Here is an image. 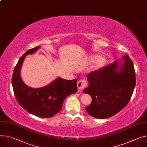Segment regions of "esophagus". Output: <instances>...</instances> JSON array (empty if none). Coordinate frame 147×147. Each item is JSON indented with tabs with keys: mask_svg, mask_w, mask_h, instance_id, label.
Segmentation results:
<instances>
[{
	"mask_svg": "<svg viewBox=\"0 0 147 147\" xmlns=\"http://www.w3.org/2000/svg\"><path fill=\"white\" fill-rule=\"evenodd\" d=\"M87 86V83L84 80H79L78 82H77V88L80 91H82L84 87H86Z\"/></svg>",
	"mask_w": 147,
	"mask_h": 147,
	"instance_id": "34e87169",
	"label": "esophagus"
}]
</instances>
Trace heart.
I'll use <instances>...</instances> for the list:
<instances>
[{"mask_svg": "<svg viewBox=\"0 0 147 147\" xmlns=\"http://www.w3.org/2000/svg\"><path fill=\"white\" fill-rule=\"evenodd\" d=\"M90 61L93 63H96V62L98 61L96 67V69H101L102 68H104L105 66L107 65V63H108V61H107V60L102 59V57L100 55H96V56H92L91 58L90 59Z\"/></svg>", "mask_w": 147, "mask_h": 147, "instance_id": "b5f03b06", "label": "heart"}]
</instances>
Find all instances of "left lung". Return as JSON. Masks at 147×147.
<instances>
[{
  "mask_svg": "<svg viewBox=\"0 0 147 147\" xmlns=\"http://www.w3.org/2000/svg\"><path fill=\"white\" fill-rule=\"evenodd\" d=\"M123 63L117 61L87 76L88 86L83 92L92 98L86 111L99 119L109 118L123 110L134 91L136 77L134 64L126 54Z\"/></svg>",
  "mask_w": 147,
  "mask_h": 147,
  "instance_id": "1",
  "label": "left lung"
}]
</instances>
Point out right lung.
Wrapping results in <instances>:
<instances>
[{
	"label": "right lung",
	"instance_id": "right-lung-1",
	"mask_svg": "<svg viewBox=\"0 0 147 147\" xmlns=\"http://www.w3.org/2000/svg\"><path fill=\"white\" fill-rule=\"evenodd\" d=\"M39 47L28 50L20 58L13 71L11 82L16 99L22 107L37 117L49 118L61 110L67 97L77 92V80H67L58 77L43 87L33 88L26 86L20 73L23 62L26 56L33 54Z\"/></svg>",
	"mask_w": 147,
	"mask_h": 147
}]
</instances>
